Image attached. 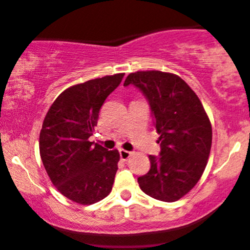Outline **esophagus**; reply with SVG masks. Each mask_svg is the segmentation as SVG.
Here are the masks:
<instances>
[{
	"label": "esophagus",
	"instance_id": "34e87169",
	"mask_svg": "<svg viewBox=\"0 0 250 250\" xmlns=\"http://www.w3.org/2000/svg\"><path fill=\"white\" fill-rule=\"evenodd\" d=\"M132 154L133 152L127 151V150L125 149H120V156H121V160H123V161H127V160L132 156Z\"/></svg>",
	"mask_w": 250,
	"mask_h": 250
}]
</instances>
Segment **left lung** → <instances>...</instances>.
Listing matches in <instances>:
<instances>
[{
	"label": "left lung",
	"instance_id": "left-lung-1",
	"mask_svg": "<svg viewBox=\"0 0 250 250\" xmlns=\"http://www.w3.org/2000/svg\"><path fill=\"white\" fill-rule=\"evenodd\" d=\"M146 96L160 135V156L150 155V169L138 178L140 189L154 199L172 203L194 188L210 155L212 128L202 101L177 74L139 71L128 74Z\"/></svg>",
	"mask_w": 250,
	"mask_h": 250
}]
</instances>
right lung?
Segmentation results:
<instances>
[{
  "label": "right lung",
  "mask_w": 250,
  "mask_h": 250,
  "mask_svg": "<svg viewBox=\"0 0 250 250\" xmlns=\"http://www.w3.org/2000/svg\"><path fill=\"white\" fill-rule=\"evenodd\" d=\"M125 73L69 86L57 96L42 122L39 149L43 167L58 192L81 205H91L112 190L120 152L89 138L99 112Z\"/></svg>",
  "instance_id": "1"
}]
</instances>
